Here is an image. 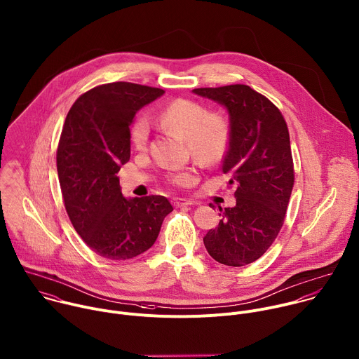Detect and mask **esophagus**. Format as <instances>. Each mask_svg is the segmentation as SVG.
<instances>
[{"label":"esophagus","mask_w":359,"mask_h":359,"mask_svg":"<svg viewBox=\"0 0 359 359\" xmlns=\"http://www.w3.org/2000/svg\"><path fill=\"white\" fill-rule=\"evenodd\" d=\"M173 204H175L176 207H183V205H191L193 201L186 200V198H173Z\"/></svg>","instance_id":"obj_1"}]
</instances>
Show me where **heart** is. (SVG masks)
I'll use <instances>...</instances> for the list:
<instances>
[{
    "instance_id": "obj_1",
    "label": "heart",
    "mask_w": 359,
    "mask_h": 359,
    "mask_svg": "<svg viewBox=\"0 0 359 359\" xmlns=\"http://www.w3.org/2000/svg\"><path fill=\"white\" fill-rule=\"evenodd\" d=\"M158 118L161 124L187 138L194 158L203 163L219 161L229 141V128L224 117L208 110L198 102L190 99H177L165 106ZM149 120L145 114L137 117L131 127V141L137 149H144L149 138ZM179 186H190L194 182L193 170H183L173 176Z\"/></svg>"
}]
</instances>
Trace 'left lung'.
<instances>
[{
	"label": "left lung",
	"instance_id": "8db88e82",
	"mask_svg": "<svg viewBox=\"0 0 359 359\" xmlns=\"http://www.w3.org/2000/svg\"><path fill=\"white\" fill-rule=\"evenodd\" d=\"M193 93L222 104L229 114L222 172L236 187L235 207H219L222 219L207 232L204 246L218 263L242 267L267 252L285 219L294 187L288 127L278 107L248 85L197 88Z\"/></svg>",
	"mask_w": 359,
	"mask_h": 359
}]
</instances>
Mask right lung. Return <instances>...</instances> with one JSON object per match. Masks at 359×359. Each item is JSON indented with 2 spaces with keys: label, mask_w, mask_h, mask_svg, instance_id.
Returning a JSON list of instances; mask_svg holds the SVG:
<instances>
[{
  "label": "right lung",
  "mask_w": 359,
  "mask_h": 359,
  "mask_svg": "<svg viewBox=\"0 0 359 359\" xmlns=\"http://www.w3.org/2000/svg\"><path fill=\"white\" fill-rule=\"evenodd\" d=\"M165 90L131 82L99 85L69 109L57 148V172L69 221L99 256L128 260L156 241L173 211L163 196L126 198L117 173L130 159L135 113Z\"/></svg>",
  "instance_id": "add662e5"
}]
</instances>
